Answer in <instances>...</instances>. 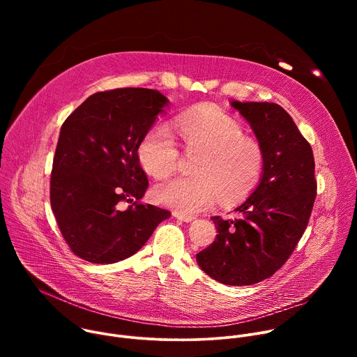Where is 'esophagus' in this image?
Returning a JSON list of instances; mask_svg holds the SVG:
<instances>
[{
  "label": "esophagus",
  "mask_w": 357,
  "mask_h": 357,
  "mask_svg": "<svg viewBox=\"0 0 357 357\" xmlns=\"http://www.w3.org/2000/svg\"><path fill=\"white\" fill-rule=\"evenodd\" d=\"M172 216H174V218H176V219H179V220H182V222H186V223H189V222L195 220V216L185 215V213H181V212H174V213H172Z\"/></svg>",
  "instance_id": "obj_1"
}]
</instances>
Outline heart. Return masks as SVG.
<instances>
[{
    "label": "heart",
    "mask_w": 357,
    "mask_h": 357,
    "mask_svg": "<svg viewBox=\"0 0 357 357\" xmlns=\"http://www.w3.org/2000/svg\"><path fill=\"white\" fill-rule=\"evenodd\" d=\"M174 130L188 152H200L195 176L169 178L152 188L158 205L192 215L208 209L219 199L234 205L247 199L260 183L264 152L245 135L244 126L223 109L199 105L174 119ZM179 146L167 124L149 127L137 146L141 167L149 175H169L179 161Z\"/></svg>",
    "instance_id": "b5f03b06"
}]
</instances>
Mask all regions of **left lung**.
<instances>
[{
	"instance_id": "8db88e82",
	"label": "left lung",
	"mask_w": 357,
	"mask_h": 357,
	"mask_svg": "<svg viewBox=\"0 0 357 357\" xmlns=\"http://www.w3.org/2000/svg\"><path fill=\"white\" fill-rule=\"evenodd\" d=\"M264 152L260 183L225 220L213 216L219 234L196 254L199 267L226 285H251L271 277L289 259L308 226L317 197L310 142L275 103L231 101Z\"/></svg>"
}]
</instances>
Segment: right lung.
Masks as SVG:
<instances>
[{
	"mask_svg": "<svg viewBox=\"0 0 357 357\" xmlns=\"http://www.w3.org/2000/svg\"><path fill=\"white\" fill-rule=\"evenodd\" d=\"M168 103L158 90L114 89L91 94L65 120L50 206L77 257L94 264L128 259L171 216L139 202L148 179L137 157L139 139Z\"/></svg>",
	"mask_w": 357,
	"mask_h": 357,
	"instance_id": "add662e5",
	"label": "right lung"
}]
</instances>
